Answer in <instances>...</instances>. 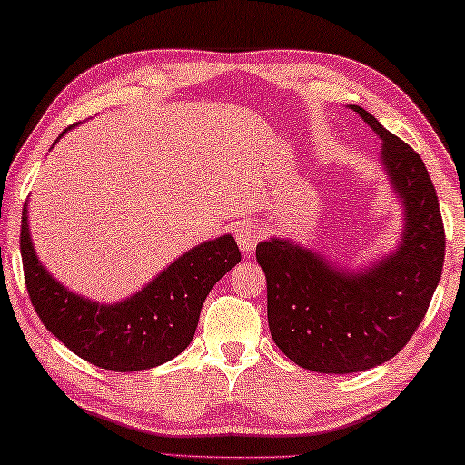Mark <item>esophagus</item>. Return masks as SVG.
<instances>
[{
	"label": "esophagus",
	"instance_id": "1",
	"mask_svg": "<svg viewBox=\"0 0 465 465\" xmlns=\"http://www.w3.org/2000/svg\"><path fill=\"white\" fill-rule=\"evenodd\" d=\"M235 240H238V246L243 254H254L258 242L262 240V227L254 222H243L235 230Z\"/></svg>",
	"mask_w": 465,
	"mask_h": 465
}]
</instances>
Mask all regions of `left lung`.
I'll return each instance as SVG.
<instances>
[{"mask_svg":"<svg viewBox=\"0 0 465 465\" xmlns=\"http://www.w3.org/2000/svg\"><path fill=\"white\" fill-rule=\"evenodd\" d=\"M382 140L380 160L402 205L401 242L370 266H337L284 238L260 242L268 327L294 364L321 374L364 372L417 331L441 278L445 230L423 160L364 107L350 105Z\"/></svg>","mask_w":465,"mask_h":465,"instance_id":"left-lung-1","label":"left lung"}]
</instances>
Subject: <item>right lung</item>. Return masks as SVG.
Here are the masks:
<instances>
[{"mask_svg":"<svg viewBox=\"0 0 465 465\" xmlns=\"http://www.w3.org/2000/svg\"><path fill=\"white\" fill-rule=\"evenodd\" d=\"M20 252L30 301L45 327L79 358L112 372L150 370L179 356L195 337L209 291L242 260L233 235H219L184 252L132 297L105 305L69 291L42 266L30 238L28 203Z\"/></svg>","mask_w":465,"mask_h":465,"instance_id":"right-lung-1","label":"right lung"}]
</instances>
